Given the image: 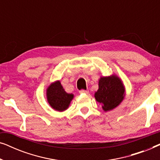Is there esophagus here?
I'll return each instance as SVG.
<instances>
[{
    "label": "esophagus",
    "mask_w": 160,
    "mask_h": 160,
    "mask_svg": "<svg viewBox=\"0 0 160 160\" xmlns=\"http://www.w3.org/2000/svg\"><path fill=\"white\" fill-rule=\"evenodd\" d=\"M80 94H88L89 91L88 90H81L79 91Z\"/></svg>",
    "instance_id": "obj_1"
}]
</instances>
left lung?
Returning <instances> with one entry per match:
<instances>
[{
	"label": "left lung",
	"mask_w": 160,
	"mask_h": 160,
	"mask_svg": "<svg viewBox=\"0 0 160 160\" xmlns=\"http://www.w3.org/2000/svg\"><path fill=\"white\" fill-rule=\"evenodd\" d=\"M124 97L125 87L119 76L113 74L100 78L95 98L97 102L102 105L104 111L106 112L117 108L123 101Z\"/></svg>",
	"instance_id": "obj_1"
}]
</instances>
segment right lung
<instances>
[{
    "label": "right lung",
    "instance_id": "obj_1",
    "mask_svg": "<svg viewBox=\"0 0 160 160\" xmlns=\"http://www.w3.org/2000/svg\"><path fill=\"white\" fill-rule=\"evenodd\" d=\"M73 98V94L67 93L65 91L60 81L52 82L47 89L48 103L55 111L62 112L67 110Z\"/></svg>",
    "mask_w": 160,
    "mask_h": 160
}]
</instances>
